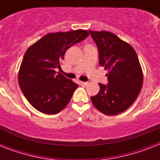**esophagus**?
<instances>
[{
    "instance_id": "esophagus-1",
    "label": "esophagus",
    "mask_w": 160,
    "mask_h": 160,
    "mask_svg": "<svg viewBox=\"0 0 160 160\" xmlns=\"http://www.w3.org/2000/svg\"><path fill=\"white\" fill-rule=\"evenodd\" d=\"M80 85H82V86H86L88 85V82H84V81H80Z\"/></svg>"
}]
</instances>
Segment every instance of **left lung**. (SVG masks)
Returning a JSON list of instances; mask_svg holds the SVG:
<instances>
[{
  "label": "left lung",
  "instance_id": "1",
  "mask_svg": "<svg viewBox=\"0 0 160 160\" xmlns=\"http://www.w3.org/2000/svg\"><path fill=\"white\" fill-rule=\"evenodd\" d=\"M90 33L99 50L100 66L108 70V85L91 96L94 106L103 114H120L135 101L143 85V71L134 48L109 31Z\"/></svg>",
  "mask_w": 160,
  "mask_h": 160
}]
</instances>
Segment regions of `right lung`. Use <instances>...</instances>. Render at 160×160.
<instances>
[{
	"label": "right lung",
	"instance_id": "add662e5",
	"mask_svg": "<svg viewBox=\"0 0 160 160\" xmlns=\"http://www.w3.org/2000/svg\"><path fill=\"white\" fill-rule=\"evenodd\" d=\"M88 36L89 31L85 30L49 33L27 49L20 66L18 81L35 109L55 114L70 102L78 85L55 70L60 69L65 51Z\"/></svg>",
	"mask_w": 160,
	"mask_h": 160
}]
</instances>
